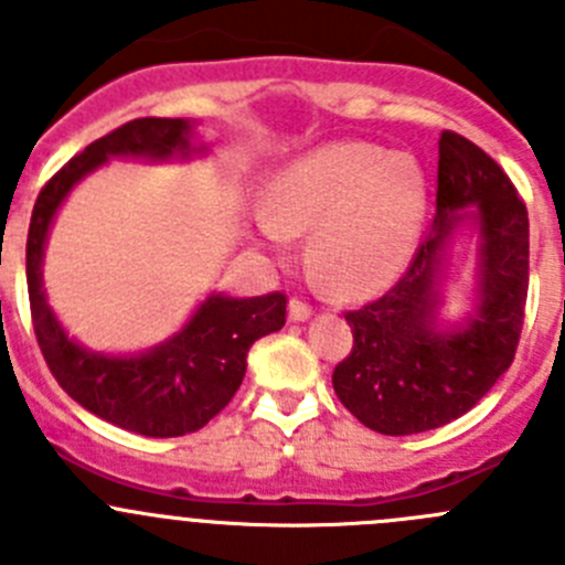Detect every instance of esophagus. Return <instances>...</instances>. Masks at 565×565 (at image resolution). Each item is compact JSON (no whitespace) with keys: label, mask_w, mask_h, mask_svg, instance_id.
Masks as SVG:
<instances>
[{"label":"esophagus","mask_w":565,"mask_h":565,"mask_svg":"<svg viewBox=\"0 0 565 565\" xmlns=\"http://www.w3.org/2000/svg\"><path fill=\"white\" fill-rule=\"evenodd\" d=\"M287 318L292 320V323H303V320L312 318V307H309V303H303V300L292 298L287 307Z\"/></svg>","instance_id":"obj_1"}]
</instances>
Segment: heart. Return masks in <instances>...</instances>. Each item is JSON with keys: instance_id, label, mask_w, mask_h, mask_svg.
Wrapping results in <instances>:
<instances>
[{"instance_id": "obj_1", "label": "heart", "mask_w": 565, "mask_h": 565, "mask_svg": "<svg viewBox=\"0 0 565 565\" xmlns=\"http://www.w3.org/2000/svg\"><path fill=\"white\" fill-rule=\"evenodd\" d=\"M424 220L426 175L413 156L331 141L276 172L256 225L273 250L315 228L309 262L318 281L337 295H367L404 270Z\"/></svg>"}]
</instances>
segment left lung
Masks as SVG:
<instances>
[{
  "mask_svg": "<svg viewBox=\"0 0 565 565\" xmlns=\"http://www.w3.org/2000/svg\"><path fill=\"white\" fill-rule=\"evenodd\" d=\"M466 224L478 231L475 307L457 324H443L439 287L450 266V242ZM526 284L524 200L488 152L443 130L435 223L398 284L345 315L354 348L331 376L337 398L382 435H418L451 424L513 362Z\"/></svg>",
  "mask_w": 565,
  "mask_h": 565,
  "instance_id": "8db88e82",
  "label": "left lung"
}]
</instances>
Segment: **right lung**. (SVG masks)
<instances>
[{
  "mask_svg": "<svg viewBox=\"0 0 565 565\" xmlns=\"http://www.w3.org/2000/svg\"><path fill=\"white\" fill-rule=\"evenodd\" d=\"M194 122L145 116L92 141L41 189L28 234V292L33 329L52 376L81 407L145 437H181L209 424L234 398L258 337L287 320L281 292L231 298L211 292L178 334L141 354H99L66 334L44 292V247L68 192L110 158L186 161L203 156Z\"/></svg>",
  "mask_w": 565,
  "mask_h": 565,
  "instance_id": "add662e5",
  "label": "right lung"
}]
</instances>
